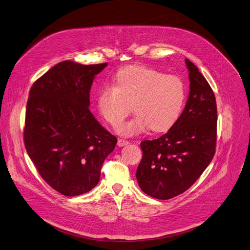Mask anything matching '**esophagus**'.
Listing matches in <instances>:
<instances>
[{"instance_id": "esophagus-1", "label": "esophagus", "mask_w": 250, "mask_h": 250, "mask_svg": "<svg viewBox=\"0 0 250 250\" xmlns=\"http://www.w3.org/2000/svg\"><path fill=\"white\" fill-rule=\"evenodd\" d=\"M128 144H129V142L126 141V140H124V139H119V141H118V146H126Z\"/></svg>"}]
</instances>
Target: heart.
Listing matches in <instances>:
<instances>
[{
  "mask_svg": "<svg viewBox=\"0 0 250 250\" xmlns=\"http://www.w3.org/2000/svg\"><path fill=\"white\" fill-rule=\"evenodd\" d=\"M186 89L177 75H166L145 65H130L118 71L114 85H104L97 96V107L113 127L119 126L132 111L137 115L123 124L119 132L130 137L151 127L169 130L179 120L185 104Z\"/></svg>",
  "mask_w": 250,
  "mask_h": 250,
  "instance_id": "obj_1",
  "label": "heart"
}]
</instances>
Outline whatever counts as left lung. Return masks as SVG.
Segmentation results:
<instances>
[{
	"instance_id": "1",
	"label": "left lung",
	"mask_w": 250,
	"mask_h": 250,
	"mask_svg": "<svg viewBox=\"0 0 250 250\" xmlns=\"http://www.w3.org/2000/svg\"><path fill=\"white\" fill-rule=\"evenodd\" d=\"M190 92L177 123L157 140L141 143L136 176L148 196L168 200L188 190L212 161L217 139L214 92L197 66L186 59Z\"/></svg>"
}]
</instances>
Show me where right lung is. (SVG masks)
Listing matches in <instances>:
<instances>
[{
  "instance_id": "1",
  "label": "right lung",
  "mask_w": 250,
  "mask_h": 250,
  "mask_svg": "<svg viewBox=\"0 0 250 250\" xmlns=\"http://www.w3.org/2000/svg\"><path fill=\"white\" fill-rule=\"evenodd\" d=\"M107 63L59 62L32 85L26 108V151L47 184L64 196L90 191L116 138L89 110L95 75Z\"/></svg>"
}]
</instances>
